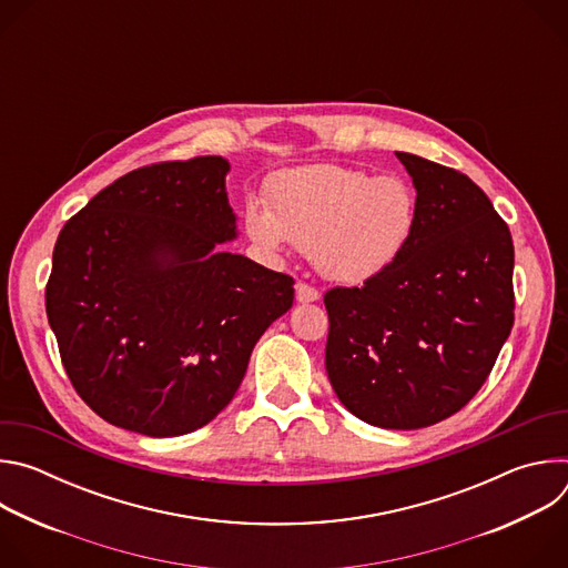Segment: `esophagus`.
<instances>
[{
  "label": "esophagus",
  "instance_id": "1",
  "mask_svg": "<svg viewBox=\"0 0 568 568\" xmlns=\"http://www.w3.org/2000/svg\"><path fill=\"white\" fill-rule=\"evenodd\" d=\"M318 290L316 287H312V285H307V283H303V281H298L296 283V301L298 303H312V301H318Z\"/></svg>",
  "mask_w": 568,
  "mask_h": 568
}]
</instances>
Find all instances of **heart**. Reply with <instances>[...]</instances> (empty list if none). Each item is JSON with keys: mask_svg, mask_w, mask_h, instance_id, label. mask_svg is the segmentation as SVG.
<instances>
[{"mask_svg": "<svg viewBox=\"0 0 568 568\" xmlns=\"http://www.w3.org/2000/svg\"><path fill=\"white\" fill-rule=\"evenodd\" d=\"M245 226L258 245L278 250L290 242L310 252L331 281L362 283L407 247L416 200L399 178L314 164L281 173L270 184V209L250 202Z\"/></svg>", "mask_w": 568, "mask_h": 568, "instance_id": "1", "label": "heart"}]
</instances>
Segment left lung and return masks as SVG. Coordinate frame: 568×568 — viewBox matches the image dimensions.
Returning <instances> with one entry per match:
<instances>
[{"label":"left lung","instance_id":"obj_1","mask_svg":"<svg viewBox=\"0 0 568 568\" xmlns=\"http://www.w3.org/2000/svg\"><path fill=\"white\" fill-rule=\"evenodd\" d=\"M395 154L416 186V226L393 265L323 296L326 371L359 420L420 429L460 412L488 379L515 323V247L467 175Z\"/></svg>","mask_w":568,"mask_h":568}]
</instances>
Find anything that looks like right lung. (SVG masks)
Listing matches in <instances>:
<instances>
[{
  "label": "right lung",
  "instance_id": "1",
  "mask_svg": "<svg viewBox=\"0 0 568 568\" xmlns=\"http://www.w3.org/2000/svg\"><path fill=\"white\" fill-rule=\"evenodd\" d=\"M215 154L103 189L60 231L47 316L88 407L152 438L195 432L233 399L294 278L222 252L237 235Z\"/></svg>",
  "mask_w": 568,
  "mask_h": 568
}]
</instances>
